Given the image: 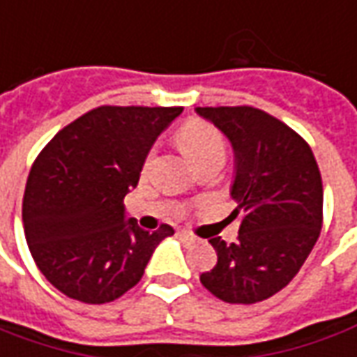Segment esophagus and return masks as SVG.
<instances>
[{"label":"esophagus","mask_w":357,"mask_h":357,"mask_svg":"<svg viewBox=\"0 0 357 357\" xmlns=\"http://www.w3.org/2000/svg\"><path fill=\"white\" fill-rule=\"evenodd\" d=\"M179 238L183 240V242H188V244L197 242V236H195V234H191V232H185V230H181V232H179Z\"/></svg>","instance_id":"34e87169"}]
</instances>
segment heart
Returning <instances> with one entry per match:
<instances>
[{
	"instance_id": "obj_1",
	"label": "heart",
	"mask_w": 357,
	"mask_h": 357,
	"mask_svg": "<svg viewBox=\"0 0 357 357\" xmlns=\"http://www.w3.org/2000/svg\"><path fill=\"white\" fill-rule=\"evenodd\" d=\"M178 140L189 162L199 168L209 162H225L227 142L217 128L201 119H189L178 130Z\"/></svg>"
}]
</instances>
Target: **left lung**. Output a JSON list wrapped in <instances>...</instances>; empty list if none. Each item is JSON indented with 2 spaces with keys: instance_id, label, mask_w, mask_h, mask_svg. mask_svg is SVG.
Returning a JSON list of instances; mask_svg holds the SVG:
<instances>
[{
  "instance_id": "left-lung-1",
  "label": "left lung",
  "mask_w": 357,
  "mask_h": 357,
  "mask_svg": "<svg viewBox=\"0 0 357 357\" xmlns=\"http://www.w3.org/2000/svg\"><path fill=\"white\" fill-rule=\"evenodd\" d=\"M225 132L234 150L230 197L240 220L238 238H211L217 266L201 273L215 297L252 305L289 283L322 229V179L311 146L280 119L261 109L197 107Z\"/></svg>"
}]
</instances>
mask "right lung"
I'll return each mask as SVG.
<instances>
[{"label": "right lung", "mask_w": 357, "mask_h": 357, "mask_svg": "<svg viewBox=\"0 0 357 357\" xmlns=\"http://www.w3.org/2000/svg\"><path fill=\"white\" fill-rule=\"evenodd\" d=\"M183 107L91 109L36 156L23 197L31 256L60 293L87 305L137 285L152 252L174 234L146 232L125 215L150 148Z\"/></svg>", "instance_id": "obj_1"}]
</instances>
